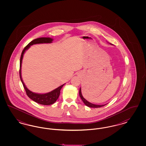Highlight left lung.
<instances>
[{"label":"left lung","instance_id":"left-lung-1","mask_svg":"<svg viewBox=\"0 0 146 146\" xmlns=\"http://www.w3.org/2000/svg\"><path fill=\"white\" fill-rule=\"evenodd\" d=\"M111 44V43H110ZM112 45V44H111ZM79 96L81 98V99L82 100V101H83L84 104H85L86 106H87L88 107H91V108H100V107H103L105 106L106 104H102V105H98V104H91L90 102H89V101H88L86 99H85L84 98L82 94V91H81V88H80V90H79Z\"/></svg>","mask_w":146,"mask_h":146}]
</instances>
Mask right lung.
Listing matches in <instances>:
<instances>
[{
  "label": "right lung",
  "mask_w": 146,
  "mask_h": 146,
  "mask_svg": "<svg viewBox=\"0 0 146 146\" xmlns=\"http://www.w3.org/2000/svg\"><path fill=\"white\" fill-rule=\"evenodd\" d=\"M53 41V39L51 38H46V37H42L35 39V40H32L30 42L28 45L23 50L22 54H21V58H20V76L21 79V82L23 84V86L24 87V89H25L26 94L28 97H29L31 100L34 101L35 102L42 104V105H50L53 104L58 99V98L60 94V90L63 86L64 85L63 84L60 86L58 87L57 88L55 89L54 90L51 91V92H49L46 94H37L32 92L27 89V88L25 84L23 83L22 76H21V66H22V62L23 55L26 50H27L31 45H33L34 44H42V43H51Z\"/></svg>",
  "instance_id": "add662e5"
}]
</instances>
